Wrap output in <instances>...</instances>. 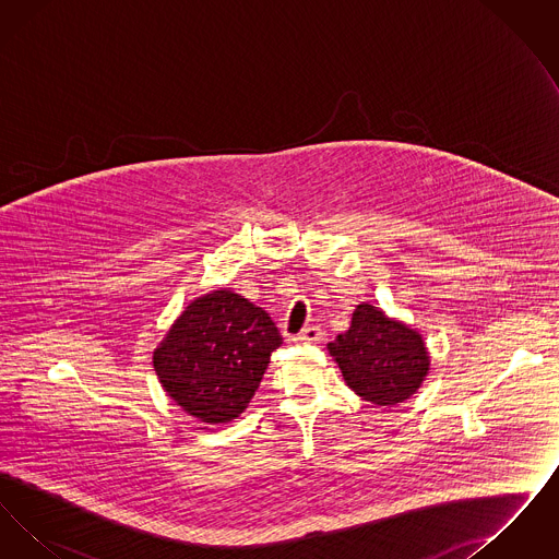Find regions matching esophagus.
Instances as JSON below:
<instances>
[{
	"mask_svg": "<svg viewBox=\"0 0 559 559\" xmlns=\"http://www.w3.org/2000/svg\"><path fill=\"white\" fill-rule=\"evenodd\" d=\"M293 340L299 342V344H317V342L322 340V329H320L319 324L304 326V331L297 337H293Z\"/></svg>",
	"mask_w": 559,
	"mask_h": 559,
	"instance_id": "esophagus-1",
	"label": "esophagus"
}]
</instances>
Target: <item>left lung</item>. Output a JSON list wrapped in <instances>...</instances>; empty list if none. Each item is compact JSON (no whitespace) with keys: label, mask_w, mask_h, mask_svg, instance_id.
<instances>
[{"label":"left lung","mask_w":559,"mask_h":559,"mask_svg":"<svg viewBox=\"0 0 559 559\" xmlns=\"http://www.w3.org/2000/svg\"><path fill=\"white\" fill-rule=\"evenodd\" d=\"M352 392L377 406L411 399L429 372V352L421 333L362 301L346 333L329 344Z\"/></svg>","instance_id":"8db88e82"}]
</instances>
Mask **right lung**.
Returning <instances> with one entry per match:
<instances>
[{
	"label": "right lung",
	"mask_w": 559,
	"mask_h": 559,
	"mask_svg": "<svg viewBox=\"0 0 559 559\" xmlns=\"http://www.w3.org/2000/svg\"><path fill=\"white\" fill-rule=\"evenodd\" d=\"M281 344L264 308L239 293L217 289L188 304L155 347L153 367L182 411L217 426L247 408Z\"/></svg>",
	"instance_id": "1"
}]
</instances>
